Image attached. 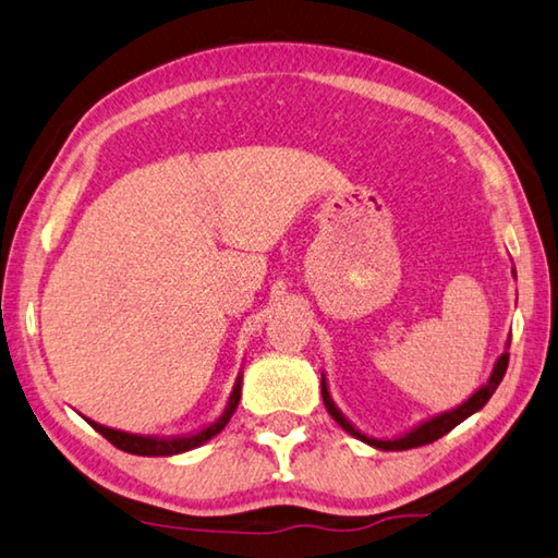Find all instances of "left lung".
<instances>
[{"mask_svg": "<svg viewBox=\"0 0 558 558\" xmlns=\"http://www.w3.org/2000/svg\"><path fill=\"white\" fill-rule=\"evenodd\" d=\"M512 278H515V268H512ZM508 345H510V343H506V351L500 353V357L496 360V365H494V369H490V377L486 379V385L478 387L472 397H469L466 401H462L460 407H454L452 411H445V413H438V416L421 421L418 425H413L411 430L397 435V438L381 440V438H373V435L360 433V430L355 428V425L343 416V411L338 409L336 403H333L331 391H329V381H326V375L322 373V397H324V407H326V411L331 413V418H333L338 425H341V428H343L345 433H351L353 438L367 442L369 447H377V450L397 452V450H411V447L428 445V442H433V440L442 438V435H447L452 428H457V425H460L462 421H466L469 416H472V413L482 411V409L486 407V401H488L490 397H494V391L498 389L500 379H504L506 369H508Z\"/></svg>", "mask_w": 558, "mask_h": 558, "instance_id": "obj_1", "label": "left lung"}]
</instances>
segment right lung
<instances>
[{
    "instance_id": "1",
    "label": "right lung",
    "mask_w": 558,
    "mask_h": 558,
    "mask_svg": "<svg viewBox=\"0 0 558 558\" xmlns=\"http://www.w3.org/2000/svg\"><path fill=\"white\" fill-rule=\"evenodd\" d=\"M242 377L244 373H239L234 379L232 395H229V401L225 411L217 416L210 425H205L198 433H189V435H179V438H159V435H137V433H125V430H116L108 428V425L96 423L92 418H86V423L92 425L96 433H101L108 442H113L118 450L130 452V454H140V457H171V454H183L189 450H195V447L205 445L207 440H213L217 433H222L229 418L234 416V411L239 407V399H242Z\"/></svg>"
}]
</instances>
